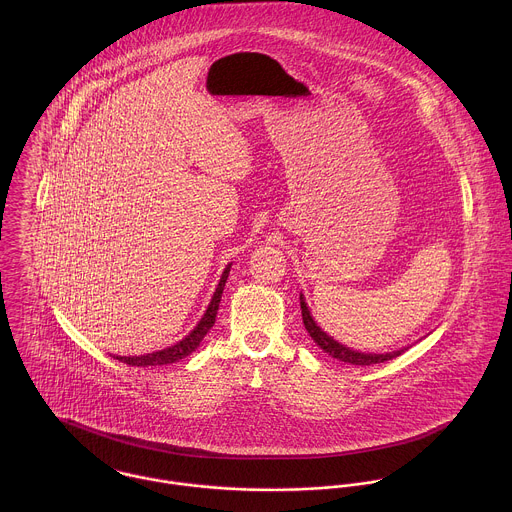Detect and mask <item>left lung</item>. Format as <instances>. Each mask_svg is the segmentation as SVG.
<instances>
[{"mask_svg": "<svg viewBox=\"0 0 512 512\" xmlns=\"http://www.w3.org/2000/svg\"><path fill=\"white\" fill-rule=\"evenodd\" d=\"M299 305H301V317H303V325L309 333V337L333 359L341 361V363H349V365L357 366H370L378 365V363H384V361H392L396 359L398 355L404 353V349L400 351H392V353H384V355H376V353H359V351H353L341 343H337L333 337H329L325 331H321V327H317V323L313 321L309 309H307V303L303 299V295L299 293Z\"/></svg>", "mask_w": 512, "mask_h": 512, "instance_id": "obj_1", "label": "left lung"}]
</instances>
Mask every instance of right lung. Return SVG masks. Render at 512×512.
<instances>
[{
  "label": "right lung",
  "mask_w": 512,
  "mask_h": 512,
  "mask_svg": "<svg viewBox=\"0 0 512 512\" xmlns=\"http://www.w3.org/2000/svg\"><path fill=\"white\" fill-rule=\"evenodd\" d=\"M230 266L228 264L220 276L219 286L215 290V295L205 311V315L201 317V321L197 323V327L185 337L181 339L179 343L163 349V351H155V353H149V355H140V357H114L118 359L120 363H126L130 366H161L171 365V363H177L185 357H189L199 345L201 341L205 339V335L211 331V327L215 325V319H217V311H219L220 297H222V290H224V284H226V278H228V272H230Z\"/></svg>",
  "instance_id": "1"
}]
</instances>
